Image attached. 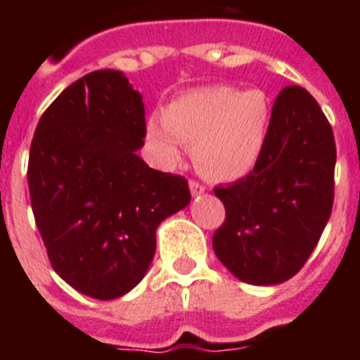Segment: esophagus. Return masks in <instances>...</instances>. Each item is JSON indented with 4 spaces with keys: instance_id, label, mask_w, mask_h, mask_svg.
<instances>
[{
    "instance_id": "esophagus-1",
    "label": "esophagus",
    "mask_w": 360,
    "mask_h": 360,
    "mask_svg": "<svg viewBox=\"0 0 360 360\" xmlns=\"http://www.w3.org/2000/svg\"><path fill=\"white\" fill-rule=\"evenodd\" d=\"M189 189H191V195L193 196H200L205 193V186L200 182H196V180H191L189 182Z\"/></svg>"
}]
</instances>
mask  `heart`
<instances>
[{"label": "heart", "instance_id": "heart-1", "mask_svg": "<svg viewBox=\"0 0 360 360\" xmlns=\"http://www.w3.org/2000/svg\"><path fill=\"white\" fill-rule=\"evenodd\" d=\"M269 120V97L262 90L209 86L174 98L164 119L151 117L148 139L167 164L178 160L182 144L195 146V164L205 176L236 180L262 157Z\"/></svg>", "mask_w": 360, "mask_h": 360}]
</instances>
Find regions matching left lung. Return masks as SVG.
Wrapping results in <instances>:
<instances>
[{
	"label": "left lung",
	"mask_w": 360,
	"mask_h": 360,
	"mask_svg": "<svg viewBox=\"0 0 360 360\" xmlns=\"http://www.w3.org/2000/svg\"><path fill=\"white\" fill-rule=\"evenodd\" d=\"M335 139L301 86L279 91L262 157L247 176L214 195L225 221L212 236L218 259L250 285H278L303 269L333 205Z\"/></svg>",
	"instance_id": "1"
}]
</instances>
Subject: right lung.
<instances>
[{
    "label": "right lung",
    "instance_id": "right-lung-1",
    "mask_svg": "<svg viewBox=\"0 0 360 360\" xmlns=\"http://www.w3.org/2000/svg\"><path fill=\"white\" fill-rule=\"evenodd\" d=\"M142 95L119 70H97L46 108L28 157L36 225L53 270L94 299L136 287L158 225L191 202L180 174L151 169Z\"/></svg>",
    "mask_w": 360,
    "mask_h": 360
}]
</instances>
